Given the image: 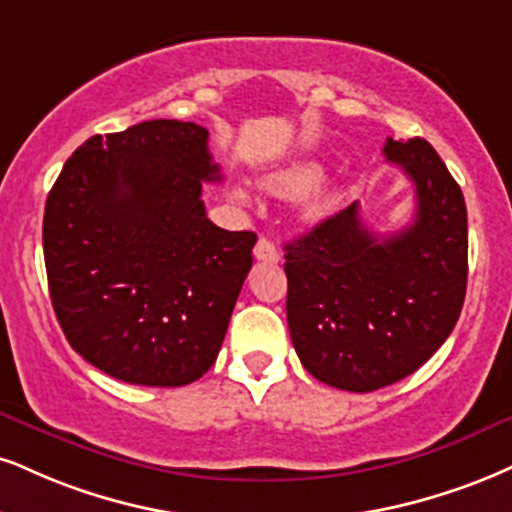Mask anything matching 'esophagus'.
Segmentation results:
<instances>
[{
	"mask_svg": "<svg viewBox=\"0 0 512 512\" xmlns=\"http://www.w3.org/2000/svg\"><path fill=\"white\" fill-rule=\"evenodd\" d=\"M255 257L260 262H279L281 260V252L276 250V245L272 243V240L269 238H260L257 240V245H255Z\"/></svg>",
	"mask_w": 512,
	"mask_h": 512,
	"instance_id": "34e87169",
	"label": "esophagus"
}]
</instances>
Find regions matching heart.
Returning <instances> with one entry per match:
<instances>
[{"mask_svg": "<svg viewBox=\"0 0 512 512\" xmlns=\"http://www.w3.org/2000/svg\"><path fill=\"white\" fill-rule=\"evenodd\" d=\"M322 178V164L317 162H300V164H293L288 166V169H283L281 174H276L272 178V186L276 190H281V193H288V195H295V193H305V190H310L315 183ZM243 195V193H240ZM324 209V202H317V205H312V212H322Z\"/></svg>", "mask_w": 512, "mask_h": 512, "instance_id": "b5f03b06", "label": "heart"}]
</instances>
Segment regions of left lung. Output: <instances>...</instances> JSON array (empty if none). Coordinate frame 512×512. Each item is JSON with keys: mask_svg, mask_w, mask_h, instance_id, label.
<instances>
[{"mask_svg": "<svg viewBox=\"0 0 512 512\" xmlns=\"http://www.w3.org/2000/svg\"><path fill=\"white\" fill-rule=\"evenodd\" d=\"M389 164L415 186V217L393 236L362 224L357 202L286 245V317L312 377L369 393L420 369L451 336L467 288V209L424 138H389Z\"/></svg>", "mask_w": 512, "mask_h": 512, "instance_id": "obj_1", "label": "left lung"}]
</instances>
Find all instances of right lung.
I'll return each mask as SVG.
<instances>
[{"instance_id": "1", "label": "right lung", "mask_w": 512, "mask_h": 512, "mask_svg": "<svg viewBox=\"0 0 512 512\" xmlns=\"http://www.w3.org/2000/svg\"><path fill=\"white\" fill-rule=\"evenodd\" d=\"M207 138L174 119L92 135L47 195L54 315L78 355L126 384L200 379L252 267L255 233L207 219L202 186L221 181Z\"/></svg>"}]
</instances>
